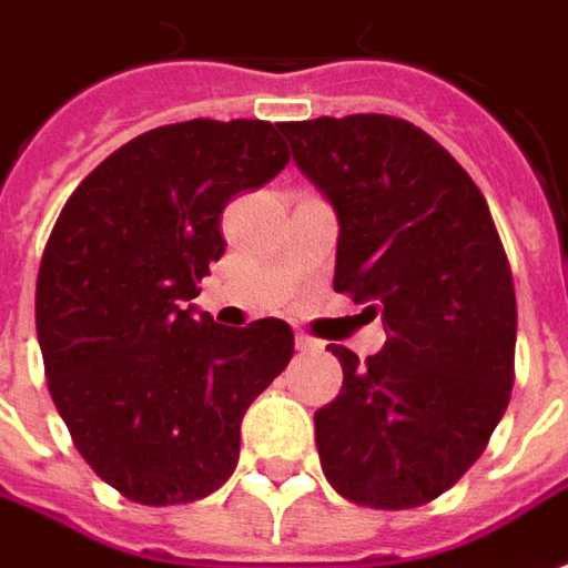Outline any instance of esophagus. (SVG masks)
<instances>
[{
	"mask_svg": "<svg viewBox=\"0 0 568 568\" xmlns=\"http://www.w3.org/2000/svg\"><path fill=\"white\" fill-rule=\"evenodd\" d=\"M295 347L301 353H316V351H323V344H320V341H313V338H307V335H297L295 338Z\"/></svg>",
	"mask_w": 568,
	"mask_h": 568,
	"instance_id": "1",
	"label": "esophagus"
}]
</instances>
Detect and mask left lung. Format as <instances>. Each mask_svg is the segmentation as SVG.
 I'll return each instance as SVG.
<instances>
[{"label":"left lung","mask_w":568,"mask_h":568,"mask_svg":"<svg viewBox=\"0 0 568 568\" xmlns=\"http://www.w3.org/2000/svg\"><path fill=\"white\" fill-rule=\"evenodd\" d=\"M297 169L335 205V292L387 344H332L341 394L313 415L325 479L375 510L422 507L489 446L514 387L517 295L486 196L449 150L384 113L285 122Z\"/></svg>","instance_id":"left-lung-1"}]
</instances>
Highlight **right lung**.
<instances>
[{
  "mask_svg": "<svg viewBox=\"0 0 568 568\" xmlns=\"http://www.w3.org/2000/svg\"><path fill=\"white\" fill-rule=\"evenodd\" d=\"M288 162L276 125L190 119L138 134L73 190L36 280L49 394L98 477L138 505L200 501L240 462L245 408L288 366L283 320L193 313L221 212Z\"/></svg>",
  "mask_w": 568,
  "mask_h": 568,
  "instance_id": "1",
  "label": "right lung"
}]
</instances>
